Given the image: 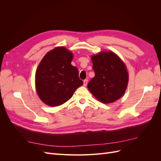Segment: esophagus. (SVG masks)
<instances>
[{
    "mask_svg": "<svg viewBox=\"0 0 161 161\" xmlns=\"http://www.w3.org/2000/svg\"><path fill=\"white\" fill-rule=\"evenodd\" d=\"M87 83H88V80H87V79L84 80V81H83V85H84L85 86H86L87 85Z\"/></svg>",
    "mask_w": 161,
    "mask_h": 161,
    "instance_id": "34e87169",
    "label": "esophagus"
}]
</instances>
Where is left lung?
<instances>
[{"label": "left lung", "instance_id": "8db88e82", "mask_svg": "<svg viewBox=\"0 0 161 161\" xmlns=\"http://www.w3.org/2000/svg\"><path fill=\"white\" fill-rule=\"evenodd\" d=\"M95 76L87 87L95 98L103 103L118 100L127 89L129 75L122 60L111 51L100 52L91 56Z\"/></svg>", "mask_w": 161, "mask_h": 161}]
</instances>
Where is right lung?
<instances>
[{
  "label": "right lung",
  "mask_w": 161,
  "mask_h": 161,
  "mask_svg": "<svg viewBox=\"0 0 161 161\" xmlns=\"http://www.w3.org/2000/svg\"><path fill=\"white\" fill-rule=\"evenodd\" d=\"M72 52L63 46L56 47L42 58L36 72V89L45 104L56 107L69 101L83 82L79 70L71 64Z\"/></svg>",
  "instance_id": "add662e5"
}]
</instances>
